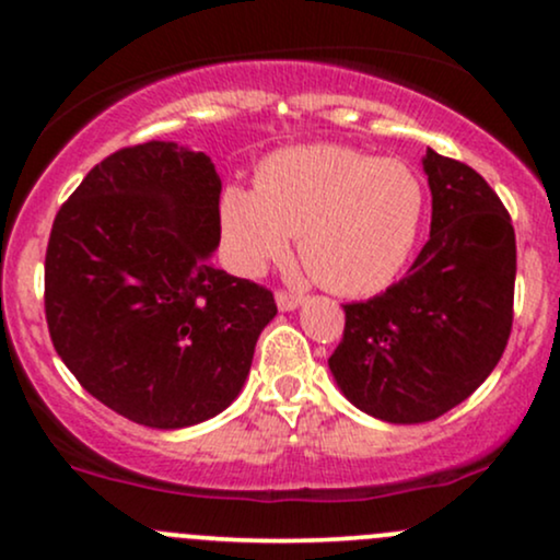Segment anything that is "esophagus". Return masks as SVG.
Returning a JSON list of instances; mask_svg holds the SVG:
<instances>
[{
	"label": "esophagus",
	"mask_w": 560,
	"mask_h": 560,
	"mask_svg": "<svg viewBox=\"0 0 560 560\" xmlns=\"http://www.w3.org/2000/svg\"><path fill=\"white\" fill-rule=\"evenodd\" d=\"M302 300L305 298H302L300 292H287V289H279V292H276V305H279L281 311H294Z\"/></svg>",
	"instance_id": "esophagus-1"
}]
</instances>
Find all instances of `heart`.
Segmentation results:
<instances>
[{
  "label": "heart",
  "instance_id": "heart-1",
  "mask_svg": "<svg viewBox=\"0 0 560 560\" xmlns=\"http://www.w3.org/2000/svg\"><path fill=\"white\" fill-rule=\"evenodd\" d=\"M423 205L419 173L402 160L307 144L262 160L255 189L229 186L221 226L242 271L258 273L298 234L302 266L320 287L374 294L413 253Z\"/></svg>",
  "mask_w": 560,
  "mask_h": 560
}]
</instances>
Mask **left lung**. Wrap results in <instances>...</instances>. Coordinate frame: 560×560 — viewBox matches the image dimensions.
<instances>
[{
    "label": "left lung",
    "mask_w": 560,
    "mask_h": 560,
    "mask_svg": "<svg viewBox=\"0 0 560 560\" xmlns=\"http://www.w3.org/2000/svg\"><path fill=\"white\" fill-rule=\"evenodd\" d=\"M432 231L397 284L347 302L329 369L352 405L389 423L440 419L492 374L513 326L516 234L471 165L423 158Z\"/></svg>",
    "instance_id": "8db88e82"
}]
</instances>
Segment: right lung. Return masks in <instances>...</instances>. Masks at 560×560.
Listing matches in <instances>:
<instances>
[{"instance_id":"right-lung-1","label":"right lung","mask_w":560,"mask_h":560,"mask_svg":"<svg viewBox=\"0 0 560 560\" xmlns=\"http://www.w3.org/2000/svg\"><path fill=\"white\" fill-rule=\"evenodd\" d=\"M221 178L173 141L124 147L57 210L44 313L57 355L102 405L152 429L213 419L240 395L271 289L210 262Z\"/></svg>"}]
</instances>
